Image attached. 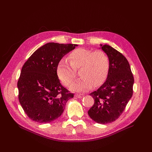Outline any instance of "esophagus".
I'll use <instances>...</instances> for the list:
<instances>
[{"label":"esophagus","instance_id":"34e87169","mask_svg":"<svg viewBox=\"0 0 152 152\" xmlns=\"http://www.w3.org/2000/svg\"><path fill=\"white\" fill-rule=\"evenodd\" d=\"M75 97L78 98H83L84 97V94H77L75 95Z\"/></svg>","mask_w":152,"mask_h":152}]
</instances>
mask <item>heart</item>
Wrapping results in <instances>:
<instances>
[{
	"mask_svg": "<svg viewBox=\"0 0 152 152\" xmlns=\"http://www.w3.org/2000/svg\"><path fill=\"white\" fill-rule=\"evenodd\" d=\"M69 62L63 58L57 66V75L63 83L70 86L76 78V70L80 68V79L73 83L70 89L73 91L85 92L92 86L102 84L108 75L110 68L109 58L103 50L78 49L69 55Z\"/></svg>",
	"mask_w": 152,
	"mask_h": 152,
	"instance_id": "heart-1",
	"label": "heart"
}]
</instances>
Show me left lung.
I'll return each mask as SVG.
<instances>
[{"label": "left lung", "instance_id": "left-lung-1", "mask_svg": "<svg viewBox=\"0 0 152 152\" xmlns=\"http://www.w3.org/2000/svg\"><path fill=\"white\" fill-rule=\"evenodd\" d=\"M109 58L110 68L107 80L91 93L94 103L88 115L98 124L111 123L119 117L131 98L134 77L127 59L120 52L107 44H100Z\"/></svg>", "mask_w": 152, "mask_h": 152}]
</instances>
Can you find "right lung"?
Listing matches in <instances>:
<instances>
[{
    "instance_id": "obj_1",
    "label": "right lung",
    "mask_w": 152,
    "mask_h": 152,
    "mask_svg": "<svg viewBox=\"0 0 152 152\" xmlns=\"http://www.w3.org/2000/svg\"><path fill=\"white\" fill-rule=\"evenodd\" d=\"M77 44L49 42L31 55L23 66L18 82L20 103L30 119L49 123L63 113L73 94L60 83L57 66L62 58Z\"/></svg>"
}]
</instances>
